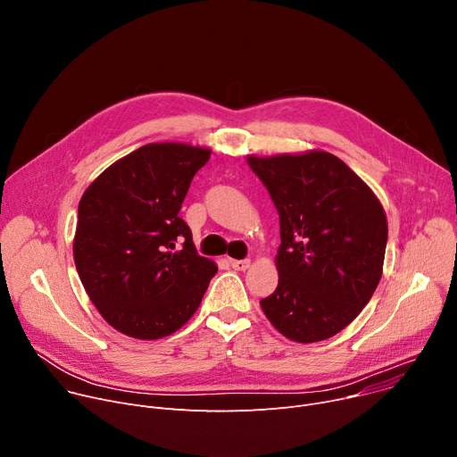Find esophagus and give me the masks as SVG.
I'll return each instance as SVG.
<instances>
[{"label": "esophagus", "instance_id": "34e87169", "mask_svg": "<svg viewBox=\"0 0 457 457\" xmlns=\"http://www.w3.org/2000/svg\"><path fill=\"white\" fill-rule=\"evenodd\" d=\"M229 264H231V268H233V270H237V271H245L247 268H250L252 261H250V259H244V261H235V259H229Z\"/></svg>", "mask_w": 457, "mask_h": 457}]
</instances>
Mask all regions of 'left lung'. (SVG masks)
I'll return each instance as SVG.
<instances>
[{
    "label": "left lung",
    "mask_w": 457,
    "mask_h": 457,
    "mask_svg": "<svg viewBox=\"0 0 457 457\" xmlns=\"http://www.w3.org/2000/svg\"><path fill=\"white\" fill-rule=\"evenodd\" d=\"M278 212V284L261 308L280 334L317 343L345 329L383 275L388 240L379 198L326 151L247 156Z\"/></svg>",
    "instance_id": "left-lung-1"
}]
</instances>
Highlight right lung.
<instances>
[{
    "label": "right lung",
    "mask_w": 457,
    "mask_h": 457,
    "mask_svg": "<svg viewBox=\"0 0 457 457\" xmlns=\"http://www.w3.org/2000/svg\"><path fill=\"white\" fill-rule=\"evenodd\" d=\"M210 154L177 142L142 145L79 200L74 264L100 315L121 334L145 341L175 334L217 273L179 215Z\"/></svg>",
    "instance_id": "right-lung-1"
}]
</instances>
